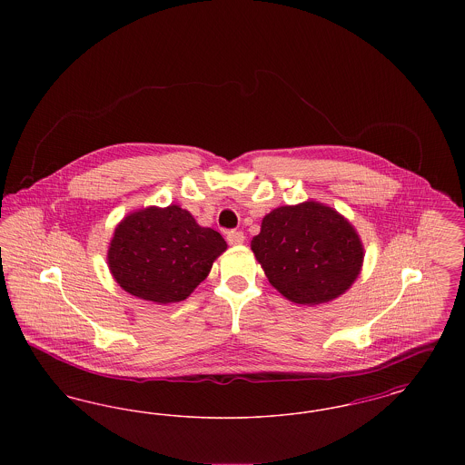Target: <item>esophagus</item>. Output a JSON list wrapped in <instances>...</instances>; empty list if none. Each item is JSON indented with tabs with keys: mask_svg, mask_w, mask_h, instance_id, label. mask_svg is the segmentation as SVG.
Masks as SVG:
<instances>
[{
	"mask_svg": "<svg viewBox=\"0 0 465 465\" xmlns=\"http://www.w3.org/2000/svg\"><path fill=\"white\" fill-rule=\"evenodd\" d=\"M243 233L242 232H235V230H230V232H226V241L228 243H232V245H239V243L243 242Z\"/></svg>",
	"mask_w": 465,
	"mask_h": 465,
	"instance_id": "34e87169",
	"label": "esophagus"
}]
</instances>
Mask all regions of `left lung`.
<instances>
[{"label": "left lung", "mask_w": 465, "mask_h": 465, "mask_svg": "<svg viewBox=\"0 0 465 465\" xmlns=\"http://www.w3.org/2000/svg\"><path fill=\"white\" fill-rule=\"evenodd\" d=\"M251 249L270 284L300 305H319L343 294L364 258L352 224L319 202L273 209Z\"/></svg>", "instance_id": "obj_1"}]
</instances>
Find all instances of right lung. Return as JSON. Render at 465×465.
<instances>
[{
	"label": "right lung",
	"mask_w": 465,
	"mask_h": 465,
	"mask_svg": "<svg viewBox=\"0 0 465 465\" xmlns=\"http://www.w3.org/2000/svg\"><path fill=\"white\" fill-rule=\"evenodd\" d=\"M224 249L216 230L199 226L179 205L148 207L116 226L108 263L127 292L165 305L186 300Z\"/></svg>",
	"instance_id": "1"
}]
</instances>
